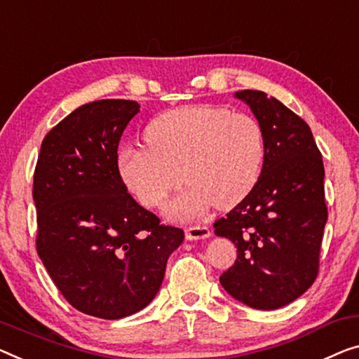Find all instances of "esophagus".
<instances>
[{"mask_svg": "<svg viewBox=\"0 0 359 359\" xmlns=\"http://www.w3.org/2000/svg\"><path fill=\"white\" fill-rule=\"evenodd\" d=\"M211 235L210 227L206 226H194V227H189L185 231V237L187 240H203V238H208Z\"/></svg>", "mask_w": 359, "mask_h": 359, "instance_id": "esophagus-1", "label": "esophagus"}]
</instances>
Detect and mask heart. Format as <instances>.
Segmentation results:
<instances>
[{
  "label": "heart",
  "mask_w": 359,
  "mask_h": 359,
  "mask_svg": "<svg viewBox=\"0 0 359 359\" xmlns=\"http://www.w3.org/2000/svg\"><path fill=\"white\" fill-rule=\"evenodd\" d=\"M143 140L147 148L119 151L121 177L147 208L163 205L182 180L189 184L164 208L179 221L198 219L212 205L226 210L242 201L259 179L266 153L255 117L208 104L163 112L148 122Z\"/></svg>",
  "instance_id": "b5f03b06"
}]
</instances>
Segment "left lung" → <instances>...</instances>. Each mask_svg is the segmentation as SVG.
Wrapping results in <instances>:
<instances>
[{"instance_id":"left-lung-1","label":"left lung","mask_w":359,"mask_h":359,"mask_svg":"<svg viewBox=\"0 0 359 359\" xmlns=\"http://www.w3.org/2000/svg\"><path fill=\"white\" fill-rule=\"evenodd\" d=\"M235 98L258 119L266 153L253 190L214 222V233L237 247V259L219 282L250 308L277 309L316 280L327 222L324 164L311 128L279 100L258 90Z\"/></svg>"}]
</instances>
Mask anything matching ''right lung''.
<instances>
[{
	"label": "right lung",
	"mask_w": 359,
	"mask_h": 359,
	"mask_svg": "<svg viewBox=\"0 0 359 359\" xmlns=\"http://www.w3.org/2000/svg\"><path fill=\"white\" fill-rule=\"evenodd\" d=\"M140 104H83L43 138L34 174L36 251L62 297L88 316L122 319L151 303L184 231L127 194L122 132Z\"/></svg>",
	"instance_id": "add662e5"
}]
</instances>
